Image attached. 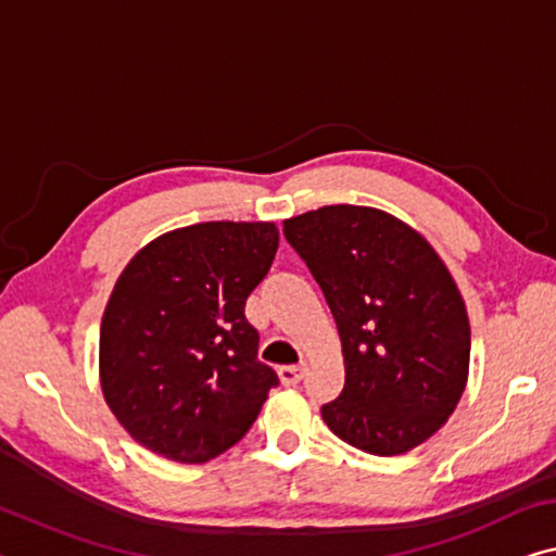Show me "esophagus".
<instances>
[{
	"instance_id": "obj_1",
	"label": "esophagus",
	"mask_w": 556,
	"mask_h": 556,
	"mask_svg": "<svg viewBox=\"0 0 556 556\" xmlns=\"http://www.w3.org/2000/svg\"><path fill=\"white\" fill-rule=\"evenodd\" d=\"M304 376H306V364L281 366L279 368V378H281V383H285V386H296Z\"/></svg>"
}]
</instances>
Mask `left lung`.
Listing matches in <instances>:
<instances>
[{"label": "left lung", "instance_id": "obj_1", "mask_svg": "<svg viewBox=\"0 0 556 556\" xmlns=\"http://www.w3.org/2000/svg\"><path fill=\"white\" fill-rule=\"evenodd\" d=\"M285 237L337 321L346 381L321 418L343 443L401 455L453 416L468 383L470 321L451 271L383 210L326 205L285 219Z\"/></svg>", "mask_w": 556, "mask_h": 556}]
</instances>
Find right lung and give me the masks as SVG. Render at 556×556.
<instances>
[{
    "mask_svg": "<svg viewBox=\"0 0 556 556\" xmlns=\"http://www.w3.org/2000/svg\"><path fill=\"white\" fill-rule=\"evenodd\" d=\"M279 247L275 223H200L126 264L101 321V389L148 451L207 463L260 416L279 378L257 358L244 304Z\"/></svg>",
    "mask_w": 556,
    "mask_h": 556,
    "instance_id": "right-lung-1",
    "label": "right lung"
}]
</instances>
